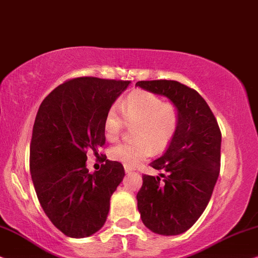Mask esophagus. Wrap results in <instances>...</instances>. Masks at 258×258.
Returning <instances> with one entry per match:
<instances>
[{
  "instance_id": "esophagus-1",
  "label": "esophagus",
  "mask_w": 258,
  "mask_h": 258,
  "mask_svg": "<svg viewBox=\"0 0 258 258\" xmlns=\"http://www.w3.org/2000/svg\"><path fill=\"white\" fill-rule=\"evenodd\" d=\"M132 171H135V169H133V167L125 166V172H126V173H130V172H132Z\"/></svg>"
}]
</instances>
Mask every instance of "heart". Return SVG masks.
Returning a JSON list of instances; mask_svg holds the SVG:
<instances>
[{"label":"heart","mask_w":258,"mask_h":258,"mask_svg":"<svg viewBox=\"0 0 258 258\" xmlns=\"http://www.w3.org/2000/svg\"><path fill=\"white\" fill-rule=\"evenodd\" d=\"M123 112H121V109ZM124 116H122V114ZM126 122L133 128L132 143H121L109 150V158L125 166L135 167L152 153L160 152L169 145L179 126V109L171 102H163L151 92L130 94L120 108L114 104L105 115L104 131L108 142H115L121 135Z\"/></svg>","instance_id":"heart-1"}]
</instances>
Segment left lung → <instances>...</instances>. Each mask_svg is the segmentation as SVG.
<instances>
[{
  "label": "left lung",
  "instance_id": "left-lung-1",
  "mask_svg": "<svg viewBox=\"0 0 258 258\" xmlns=\"http://www.w3.org/2000/svg\"><path fill=\"white\" fill-rule=\"evenodd\" d=\"M136 86L169 98L179 109L176 135L163 156L150 164L161 173L144 174L137 195L146 228L164 236L179 235L197 222L211 198L221 170V130L195 89L173 80L138 81Z\"/></svg>",
  "mask_w": 258,
  "mask_h": 258
}]
</instances>
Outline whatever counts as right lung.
I'll use <instances>...</instances> for the list:
<instances>
[{
  "label": "right lung",
  "mask_w": 258,
  "mask_h": 258,
  "mask_svg": "<svg viewBox=\"0 0 258 258\" xmlns=\"http://www.w3.org/2000/svg\"><path fill=\"white\" fill-rule=\"evenodd\" d=\"M131 81L75 78L57 86L37 111L30 143V174L44 214L61 232L84 238L99 231L109 199L125 170L102 157L101 169L89 173L87 151L105 145L108 108Z\"/></svg>",
  "instance_id": "obj_1"
}]
</instances>
